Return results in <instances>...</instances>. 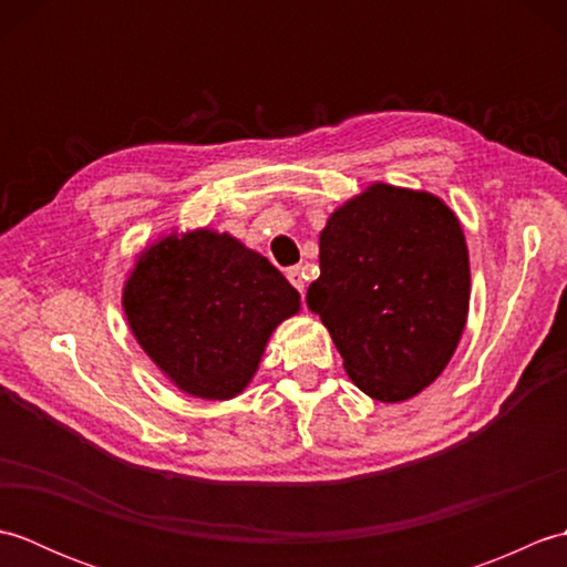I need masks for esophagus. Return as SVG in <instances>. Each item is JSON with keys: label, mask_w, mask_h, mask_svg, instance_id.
Here are the masks:
<instances>
[{"label": "esophagus", "mask_w": 567, "mask_h": 567, "mask_svg": "<svg viewBox=\"0 0 567 567\" xmlns=\"http://www.w3.org/2000/svg\"><path fill=\"white\" fill-rule=\"evenodd\" d=\"M287 280L292 282V287L295 290L302 295L305 292V287H307V282H305V272H302V268H299V265H295V268H290L287 270Z\"/></svg>", "instance_id": "1"}]
</instances>
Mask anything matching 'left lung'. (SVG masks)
I'll return each instance as SVG.
<instances>
[{
  "mask_svg": "<svg viewBox=\"0 0 567 567\" xmlns=\"http://www.w3.org/2000/svg\"><path fill=\"white\" fill-rule=\"evenodd\" d=\"M307 307L372 400L402 402L436 380L461 341L470 262L461 221L429 192L370 185L319 236Z\"/></svg>",
  "mask_w": 567,
  "mask_h": 567,
  "instance_id": "8db88e82",
  "label": "left lung"
}]
</instances>
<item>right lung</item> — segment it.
Here are the masks:
<instances>
[{"instance_id": "right-lung-1", "label": "right lung", "mask_w": 567, "mask_h": 567, "mask_svg": "<svg viewBox=\"0 0 567 567\" xmlns=\"http://www.w3.org/2000/svg\"><path fill=\"white\" fill-rule=\"evenodd\" d=\"M124 311L143 351L179 390L231 400L256 375L277 323L299 311V292L260 252L197 228L143 252Z\"/></svg>"}]
</instances>
